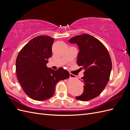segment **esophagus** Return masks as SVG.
Segmentation results:
<instances>
[{
	"label": "esophagus",
	"mask_w": 130,
	"mask_h": 130,
	"mask_svg": "<svg viewBox=\"0 0 130 130\" xmlns=\"http://www.w3.org/2000/svg\"><path fill=\"white\" fill-rule=\"evenodd\" d=\"M69 75H70V78H74V77H75L74 75H73V74L70 73Z\"/></svg>",
	"instance_id": "34e87169"
}]
</instances>
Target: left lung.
Masks as SVG:
<instances>
[{"label": "left lung", "instance_id": "left-lung-1", "mask_svg": "<svg viewBox=\"0 0 130 130\" xmlns=\"http://www.w3.org/2000/svg\"><path fill=\"white\" fill-rule=\"evenodd\" d=\"M69 42L79 47L77 63L85 69L81 78L84 92L75 98L82 101L92 100L100 95L109 81L112 64L108 51L99 40L87 34L77 35Z\"/></svg>", "mask_w": 130, "mask_h": 130}]
</instances>
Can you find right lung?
<instances>
[{"label": "right lung", "instance_id": "add662e5", "mask_svg": "<svg viewBox=\"0 0 130 130\" xmlns=\"http://www.w3.org/2000/svg\"><path fill=\"white\" fill-rule=\"evenodd\" d=\"M54 40L46 36L35 37L21 50L16 58L18 80L25 93L35 100L49 99L54 94L57 82L70 76L63 68L55 70L46 67L52 56Z\"/></svg>", "mask_w": 130, "mask_h": 130}]
</instances>
